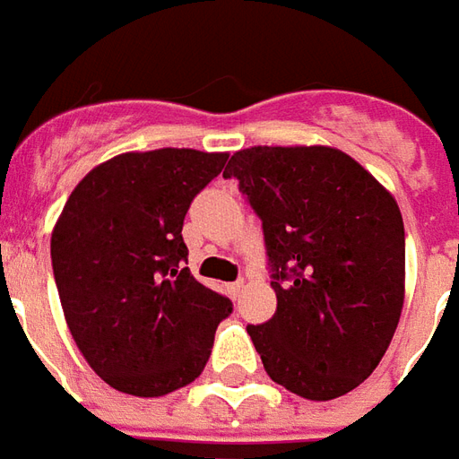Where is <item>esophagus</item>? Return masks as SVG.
Instances as JSON below:
<instances>
[{"instance_id":"34e87169","label":"esophagus","mask_w":459,"mask_h":459,"mask_svg":"<svg viewBox=\"0 0 459 459\" xmlns=\"http://www.w3.org/2000/svg\"><path fill=\"white\" fill-rule=\"evenodd\" d=\"M242 287H245V281L239 279V281H232V284H227V291L232 294V297H239V291H242Z\"/></svg>"}]
</instances>
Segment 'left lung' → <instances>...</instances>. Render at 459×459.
I'll list each match as a JSON object with an SVG mask.
<instances>
[{
  "mask_svg": "<svg viewBox=\"0 0 459 459\" xmlns=\"http://www.w3.org/2000/svg\"><path fill=\"white\" fill-rule=\"evenodd\" d=\"M262 220L276 314L247 326L269 378L308 401L353 391L391 346L405 299L401 207L331 145L237 151L224 178Z\"/></svg>",
  "mask_w": 459,
  "mask_h": 459,
  "instance_id": "1",
  "label": "left lung"
}]
</instances>
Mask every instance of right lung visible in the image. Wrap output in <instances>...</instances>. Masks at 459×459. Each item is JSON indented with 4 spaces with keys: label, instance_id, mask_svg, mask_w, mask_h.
Wrapping results in <instances>:
<instances>
[{
    "label": "right lung",
    "instance_id": "1",
    "mask_svg": "<svg viewBox=\"0 0 459 459\" xmlns=\"http://www.w3.org/2000/svg\"><path fill=\"white\" fill-rule=\"evenodd\" d=\"M227 152L160 148L100 162L68 195L51 264L68 331L110 388L160 398L203 373L232 301L200 284L183 222Z\"/></svg>",
    "mask_w": 459,
    "mask_h": 459
}]
</instances>
